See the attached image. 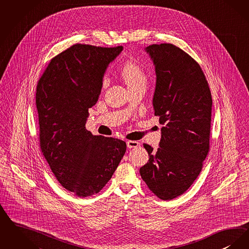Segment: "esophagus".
I'll use <instances>...</instances> for the list:
<instances>
[{
	"mask_svg": "<svg viewBox=\"0 0 249 249\" xmlns=\"http://www.w3.org/2000/svg\"><path fill=\"white\" fill-rule=\"evenodd\" d=\"M139 142L137 141H128L127 142V146L128 148H136L139 146Z\"/></svg>",
	"mask_w": 249,
	"mask_h": 249,
	"instance_id": "1",
	"label": "esophagus"
}]
</instances>
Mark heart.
Masks as SVG:
<instances>
[{
    "instance_id": "1",
    "label": "heart",
    "mask_w": 249,
    "mask_h": 249,
    "mask_svg": "<svg viewBox=\"0 0 249 249\" xmlns=\"http://www.w3.org/2000/svg\"><path fill=\"white\" fill-rule=\"evenodd\" d=\"M120 76L122 80H124L125 83L127 84L129 89L141 87V86L145 87L148 80L146 72L138 63L133 61L127 62L122 67V69L120 70ZM107 82H108V78L105 76L102 79V85L106 86Z\"/></svg>"
}]
</instances>
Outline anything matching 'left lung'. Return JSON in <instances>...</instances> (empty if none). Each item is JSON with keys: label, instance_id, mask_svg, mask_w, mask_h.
<instances>
[{"label": "left lung", "instance_id": "8db88e82", "mask_svg": "<svg viewBox=\"0 0 249 249\" xmlns=\"http://www.w3.org/2000/svg\"><path fill=\"white\" fill-rule=\"evenodd\" d=\"M156 68L153 98L160 117V148L143 143L149 160L140 169L150 191L162 200L182 195L197 178L209 151L212 96L198 63L171 43L146 47Z\"/></svg>", "mask_w": 249, "mask_h": 249}]
</instances>
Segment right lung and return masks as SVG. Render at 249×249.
<instances>
[{"label": "right lung", "instance_id": "1", "mask_svg": "<svg viewBox=\"0 0 249 249\" xmlns=\"http://www.w3.org/2000/svg\"><path fill=\"white\" fill-rule=\"evenodd\" d=\"M122 49L74 44L51 59L37 84L40 151L60 184L79 197L99 193L126 152L124 141L85 127L107 67Z\"/></svg>", "mask_w": 249, "mask_h": 249}]
</instances>
